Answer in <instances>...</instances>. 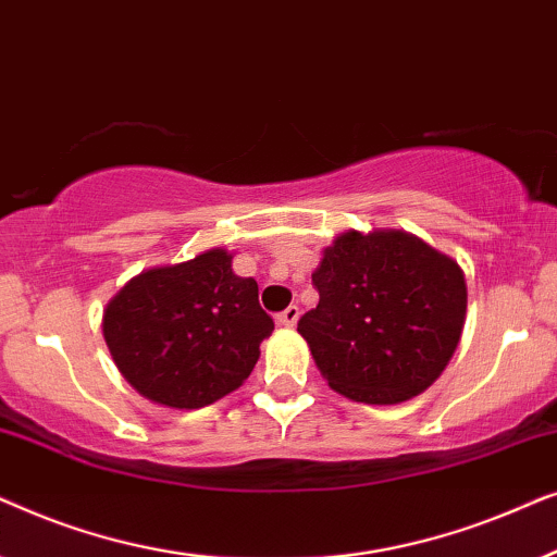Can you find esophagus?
<instances>
[{
    "label": "esophagus",
    "instance_id": "1",
    "mask_svg": "<svg viewBox=\"0 0 557 557\" xmlns=\"http://www.w3.org/2000/svg\"><path fill=\"white\" fill-rule=\"evenodd\" d=\"M299 307H288V309H284L281 311V314L276 317V322L281 324V326H294L296 322H299Z\"/></svg>",
    "mask_w": 557,
    "mask_h": 557
}]
</instances>
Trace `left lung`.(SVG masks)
I'll return each instance as SVG.
<instances>
[{
    "instance_id": "1",
    "label": "left lung",
    "mask_w": 557,
    "mask_h": 557,
    "mask_svg": "<svg viewBox=\"0 0 557 557\" xmlns=\"http://www.w3.org/2000/svg\"><path fill=\"white\" fill-rule=\"evenodd\" d=\"M317 309L299 319L332 391L395 406L436 383L467 322L461 265L406 231H347L311 273Z\"/></svg>"
}]
</instances>
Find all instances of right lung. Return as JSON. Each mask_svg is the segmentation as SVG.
<instances>
[{"label": "right lung", "mask_w": 557, "mask_h": 557, "mask_svg": "<svg viewBox=\"0 0 557 557\" xmlns=\"http://www.w3.org/2000/svg\"><path fill=\"white\" fill-rule=\"evenodd\" d=\"M103 339L136 393L193 410L238 391L271 337L258 284L212 248L193 261L141 271L103 309Z\"/></svg>", "instance_id": "right-lung-1"}]
</instances>
